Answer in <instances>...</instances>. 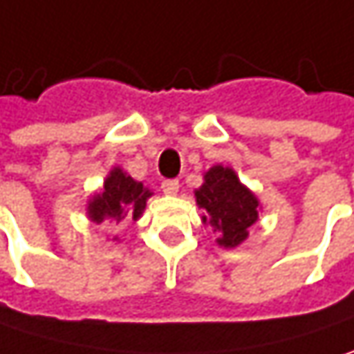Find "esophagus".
Wrapping results in <instances>:
<instances>
[{"label":"esophagus","instance_id":"obj_1","mask_svg":"<svg viewBox=\"0 0 354 354\" xmlns=\"http://www.w3.org/2000/svg\"><path fill=\"white\" fill-rule=\"evenodd\" d=\"M178 188H180V182H178V180H164V182H162V190H164V194H168V196H176Z\"/></svg>","mask_w":354,"mask_h":354}]
</instances>
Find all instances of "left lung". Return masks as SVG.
Returning a JSON list of instances; mask_svg holds the SVG:
<instances>
[{"label": "left lung", "instance_id": "obj_1", "mask_svg": "<svg viewBox=\"0 0 354 354\" xmlns=\"http://www.w3.org/2000/svg\"><path fill=\"white\" fill-rule=\"evenodd\" d=\"M198 209L205 210L203 225L218 235L216 245L235 249L249 237V229L259 218V198L243 184L229 166L214 164L203 174V186L194 190Z\"/></svg>", "mask_w": 354, "mask_h": 354}]
</instances>
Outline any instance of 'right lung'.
Returning <instances> with one entry per match:
<instances>
[{"label":"right lung","instance_id":"right-lung-1","mask_svg":"<svg viewBox=\"0 0 354 354\" xmlns=\"http://www.w3.org/2000/svg\"><path fill=\"white\" fill-rule=\"evenodd\" d=\"M151 194L144 182L133 180L123 168L115 166L103 180V188L88 198L86 216L97 225L105 221L121 223L123 218L138 221ZM113 241H117V237H113Z\"/></svg>","mask_w":354,"mask_h":354}]
</instances>
